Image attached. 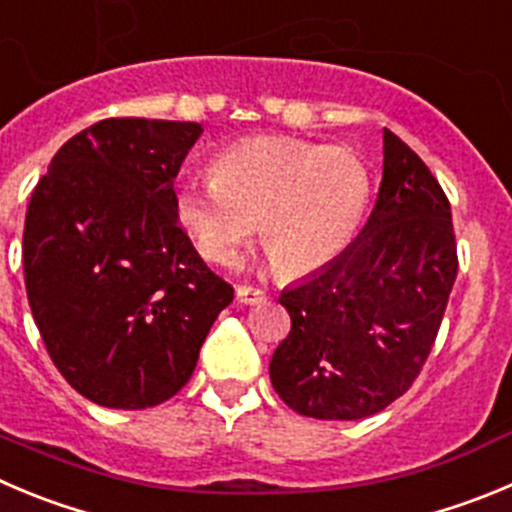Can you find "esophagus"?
I'll list each match as a JSON object with an SVG mask.
<instances>
[{
    "label": "esophagus",
    "mask_w": 512,
    "mask_h": 512,
    "mask_svg": "<svg viewBox=\"0 0 512 512\" xmlns=\"http://www.w3.org/2000/svg\"><path fill=\"white\" fill-rule=\"evenodd\" d=\"M234 295H237V300L245 305H255L260 303V300H265V290L255 288V285H237V288H234Z\"/></svg>",
    "instance_id": "esophagus-1"
}]
</instances>
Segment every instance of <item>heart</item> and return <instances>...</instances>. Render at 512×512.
<instances>
[{"label":"heart","instance_id":"heart-1","mask_svg":"<svg viewBox=\"0 0 512 512\" xmlns=\"http://www.w3.org/2000/svg\"><path fill=\"white\" fill-rule=\"evenodd\" d=\"M369 197V169L348 148L257 136L224 148L209 181L181 184L174 209L212 262L232 260L257 222L272 265L295 278L351 245Z\"/></svg>","mask_w":512,"mask_h":512}]
</instances>
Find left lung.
<instances>
[{
  "instance_id": "left-lung-1",
  "label": "left lung",
  "mask_w": 512,
  "mask_h": 512,
  "mask_svg": "<svg viewBox=\"0 0 512 512\" xmlns=\"http://www.w3.org/2000/svg\"><path fill=\"white\" fill-rule=\"evenodd\" d=\"M457 278L450 202L422 159L384 128L369 222L333 262L280 293L290 333L270 381L293 412L364 419L412 386Z\"/></svg>"
}]
</instances>
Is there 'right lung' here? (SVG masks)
<instances>
[{"label": "right lung", "mask_w": 512, "mask_h": 512, "mask_svg": "<svg viewBox=\"0 0 512 512\" xmlns=\"http://www.w3.org/2000/svg\"><path fill=\"white\" fill-rule=\"evenodd\" d=\"M199 136V123L105 118L62 143L32 191L27 300L52 364L100 407L171 399L234 298L174 209Z\"/></svg>", "instance_id": "obj_1"}]
</instances>
